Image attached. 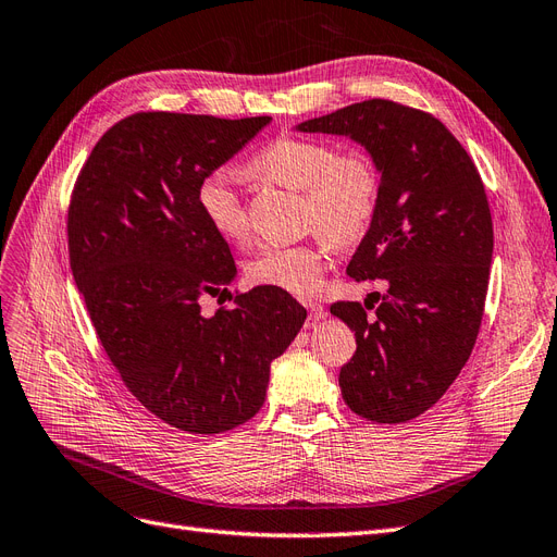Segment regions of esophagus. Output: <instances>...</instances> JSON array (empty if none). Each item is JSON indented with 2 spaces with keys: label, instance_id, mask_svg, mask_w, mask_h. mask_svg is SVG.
I'll return each mask as SVG.
<instances>
[{
  "label": "esophagus",
  "instance_id": "esophagus-1",
  "mask_svg": "<svg viewBox=\"0 0 557 557\" xmlns=\"http://www.w3.org/2000/svg\"><path fill=\"white\" fill-rule=\"evenodd\" d=\"M305 307L309 311V318H307V327H315L318 320L325 318V309L323 305H318V301H305Z\"/></svg>",
  "mask_w": 557,
  "mask_h": 557
}]
</instances>
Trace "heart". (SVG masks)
Masks as SVG:
<instances>
[{"label":"heart","instance_id":"1","mask_svg":"<svg viewBox=\"0 0 557 557\" xmlns=\"http://www.w3.org/2000/svg\"><path fill=\"white\" fill-rule=\"evenodd\" d=\"M252 170L285 188L307 195V223L318 239L299 246H269L248 262V276L290 295L318 290L327 269L330 244H352L367 232L379 207L381 178L374 160L362 150L336 153L327 141L278 137L252 160ZM197 207L215 234L244 242L250 232L242 195V174L221 166L197 185Z\"/></svg>","mask_w":557,"mask_h":557}]
</instances>
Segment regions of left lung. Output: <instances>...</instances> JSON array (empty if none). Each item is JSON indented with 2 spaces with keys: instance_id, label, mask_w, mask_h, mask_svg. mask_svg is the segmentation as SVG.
Listing matches in <instances>:
<instances>
[{
  "instance_id": "8db88e82",
  "label": "left lung",
  "mask_w": 557,
  "mask_h": 557,
  "mask_svg": "<svg viewBox=\"0 0 557 557\" xmlns=\"http://www.w3.org/2000/svg\"><path fill=\"white\" fill-rule=\"evenodd\" d=\"M297 129L352 139L381 174L376 213L346 274L385 281V295L374 320L367 301H336L330 313L356 330V356L339 372L348 409L407 423L442 399L476 344L493 262L483 181L444 123L387 99Z\"/></svg>"
}]
</instances>
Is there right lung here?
<instances>
[{"label":"right lung","instance_id":"right-lung-1","mask_svg":"<svg viewBox=\"0 0 557 557\" xmlns=\"http://www.w3.org/2000/svg\"><path fill=\"white\" fill-rule=\"evenodd\" d=\"M272 117L134 113L97 141L70 205V262L109 360L144 407L193 434L244 425L269 367L307 309L260 285L205 315L201 295L237 276L227 242L197 207V185Z\"/></svg>","mask_w":557,"mask_h":557}]
</instances>
